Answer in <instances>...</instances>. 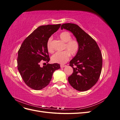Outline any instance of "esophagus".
Returning <instances> with one entry per match:
<instances>
[{
	"instance_id": "esophagus-1",
	"label": "esophagus",
	"mask_w": 120,
	"mask_h": 120,
	"mask_svg": "<svg viewBox=\"0 0 120 120\" xmlns=\"http://www.w3.org/2000/svg\"><path fill=\"white\" fill-rule=\"evenodd\" d=\"M66 66V65H64V64H61L60 65V68H64Z\"/></svg>"
}]
</instances>
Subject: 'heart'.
Returning <instances> with one entry per match:
<instances>
[{
  "label": "heart",
  "instance_id": "1",
  "mask_svg": "<svg viewBox=\"0 0 120 120\" xmlns=\"http://www.w3.org/2000/svg\"><path fill=\"white\" fill-rule=\"evenodd\" d=\"M60 38L65 42L63 49L61 52H57L52 56L53 63L63 64L66 63L70 59V55L74 56L77 54L79 49V45L77 39H72L71 35L69 32L63 31L59 34ZM52 38H49L47 41L46 47L49 52L52 53L53 52L52 42Z\"/></svg>",
  "mask_w": 120,
  "mask_h": 120
}]
</instances>
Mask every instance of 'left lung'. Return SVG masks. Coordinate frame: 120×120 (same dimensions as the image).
Returning a JSON list of instances; mask_svg holds the SVG:
<instances>
[{"label":"left lung","mask_w":120,"mask_h":120,"mask_svg":"<svg viewBox=\"0 0 120 120\" xmlns=\"http://www.w3.org/2000/svg\"><path fill=\"white\" fill-rule=\"evenodd\" d=\"M63 28L71 31L77 38L79 49L70 62L73 72L68 78L71 86L79 91L89 90L95 85L100 77L102 68V56L96 41L78 25L67 23Z\"/></svg>","instance_id":"obj_1"}]
</instances>
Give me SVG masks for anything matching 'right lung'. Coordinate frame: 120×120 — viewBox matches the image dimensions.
<instances>
[{"label":"right lung","mask_w":120,"mask_h":120,"mask_svg":"<svg viewBox=\"0 0 120 120\" xmlns=\"http://www.w3.org/2000/svg\"><path fill=\"white\" fill-rule=\"evenodd\" d=\"M61 24L41 25L24 39L18 52L17 68L27 86L40 90L48 86L53 72L60 68L59 64H40L50 60L46 43L48 39L60 27Z\"/></svg>","instance_id":"1"}]
</instances>
